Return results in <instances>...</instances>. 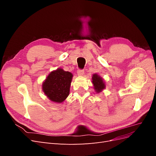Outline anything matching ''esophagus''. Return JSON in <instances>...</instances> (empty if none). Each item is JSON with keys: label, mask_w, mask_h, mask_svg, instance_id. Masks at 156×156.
<instances>
[{"label": "esophagus", "mask_w": 156, "mask_h": 156, "mask_svg": "<svg viewBox=\"0 0 156 156\" xmlns=\"http://www.w3.org/2000/svg\"><path fill=\"white\" fill-rule=\"evenodd\" d=\"M84 74V70L83 69H78L77 70V75L79 76H82Z\"/></svg>", "instance_id": "1"}]
</instances>
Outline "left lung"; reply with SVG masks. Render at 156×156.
<instances>
[{
    "label": "left lung",
    "mask_w": 156,
    "mask_h": 156,
    "mask_svg": "<svg viewBox=\"0 0 156 156\" xmlns=\"http://www.w3.org/2000/svg\"><path fill=\"white\" fill-rule=\"evenodd\" d=\"M92 79V83L94 84V88L97 93L101 92L103 89L105 88V84L100 75H98L96 73L94 74Z\"/></svg>",
    "instance_id": "obj_1"
}]
</instances>
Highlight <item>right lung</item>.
Wrapping results in <instances>:
<instances>
[{"label": "right lung", "instance_id": "add662e5", "mask_svg": "<svg viewBox=\"0 0 156 156\" xmlns=\"http://www.w3.org/2000/svg\"><path fill=\"white\" fill-rule=\"evenodd\" d=\"M72 77V73L58 68L47 77L42 84V90L51 101L62 103L69 96Z\"/></svg>", "mask_w": 156, "mask_h": 156}]
</instances>
